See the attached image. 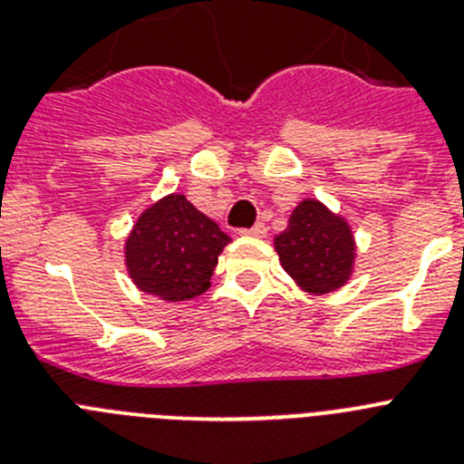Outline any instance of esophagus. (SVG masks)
I'll return each instance as SVG.
<instances>
[{
    "mask_svg": "<svg viewBox=\"0 0 464 464\" xmlns=\"http://www.w3.org/2000/svg\"><path fill=\"white\" fill-rule=\"evenodd\" d=\"M241 235H246V237H265V235H267V227H265V225H262V223H256V225H253V227L241 229Z\"/></svg>",
    "mask_w": 464,
    "mask_h": 464,
    "instance_id": "esophagus-1",
    "label": "esophagus"
}]
</instances>
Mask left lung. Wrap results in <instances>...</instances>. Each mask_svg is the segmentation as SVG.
<instances>
[{"label":"left lung","mask_w":464,"mask_h":464,"mask_svg":"<svg viewBox=\"0 0 464 464\" xmlns=\"http://www.w3.org/2000/svg\"><path fill=\"white\" fill-rule=\"evenodd\" d=\"M274 248L283 269L304 293H334L353 274V229L318 199H302L293 208L288 227L274 237Z\"/></svg>","instance_id":"1"}]
</instances>
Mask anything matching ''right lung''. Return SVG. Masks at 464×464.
I'll return each instance as SVG.
<instances>
[{"label":"right lung","instance_id":"obj_1","mask_svg":"<svg viewBox=\"0 0 464 464\" xmlns=\"http://www.w3.org/2000/svg\"><path fill=\"white\" fill-rule=\"evenodd\" d=\"M229 237L186 195L162 197L139 216L125 241V267L143 293L186 302L207 293Z\"/></svg>","mask_w":464,"mask_h":464}]
</instances>
